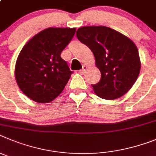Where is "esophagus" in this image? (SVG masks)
I'll return each mask as SVG.
<instances>
[{"label":"esophagus","mask_w":156,"mask_h":156,"mask_svg":"<svg viewBox=\"0 0 156 156\" xmlns=\"http://www.w3.org/2000/svg\"><path fill=\"white\" fill-rule=\"evenodd\" d=\"M86 69H87L86 66H83V67H82V68H81V69L79 71V72L81 73V74H84V73H85V70H86Z\"/></svg>","instance_id":"34e87169"}]
</instances>
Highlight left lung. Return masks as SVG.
I'll list each match as a JSON object with an SVG mask.
<instances>
[{"label": "left lung", "mask_w": 156, "mask_h": 156, "mask_svg": "<svg viewBox=\"0 0 156 156\" xmlns=\"http://www.w3.org/2000/svg\"><path fill=\"white\" fill-rule=\"evenodd\" d=\"M77 38L92 50L101 78L92 85L95 94L104 99L121 97L133 86L141 69L139 54L133 41L106 26H85Z\"/></svg>", "instance_id": "8db88e82"}]
</instances>
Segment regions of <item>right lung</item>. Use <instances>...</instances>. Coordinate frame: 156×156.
<instances>
[{"instance_id": "right-lung-1", "label": "right lung", "mask_w": 156, "mask_h": 156, "mask_svg": "<svg viewBox=\"0 0 156 156\" xmlns=\"http://www.w3.org/2000/svg\"><path fill=\"white\" fill-rule=\"evenodd\" d=\"M75 31V28H49L22 48L15 64V79L29 99L40 103L50 102L64 90L73 71L61 54Z\"/></svg>"}]
</instances>
